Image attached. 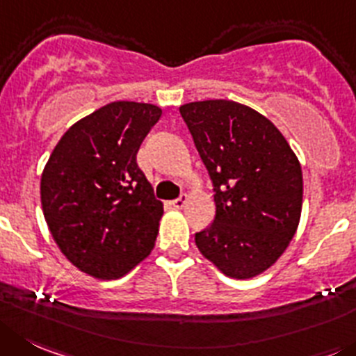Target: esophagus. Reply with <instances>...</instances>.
<instances>
[{
    "instance_id": "1",
    "label": "esophagus",
    "mask_w": 356,
    "mask_h": 356,
    "mask_svg": "<svg viewBox=\"0 0 356 356\" xmlns=\"http://www.w3.org/2000/svg\"><path fill=\"white\" fill-rule=\"evenodd\" d=\"M186 202H188V195H181L179 198H175V200L170 202V205L174 209H182L186 205Z\"/></svg>"
}]
</instances>
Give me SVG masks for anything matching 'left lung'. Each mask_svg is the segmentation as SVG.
I'll return each instance as SVG.
<instances>
[{"label": "left lung", "mask_w": 356, "mask_h": 356, "mask_svg": "<svg viewBox=\"0 0 356 356\" xmlns=\"http://www.w3.org/2000/svg\"><path fill=\"white\" fill-rule=\"evenodd\" d=\"M179 112L214 188V221L195 234L197 248L228 277H254L277 261L297 232L300 163L283 133L242 103L205 99Z\"/></svg>", "instance_id": "obj_1"}]
</instances>
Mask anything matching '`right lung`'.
I'll return each mask as SVG.
<instances>
[{"instance_id": "obj_1", "label": "right lung", "mask_w": 356, "mask_h": 356, "mask_svg": "<svg viewBox=\"0 0 356 356\" xmlns=\"http://www.w3.org/2000/svg\"><path fill=\"white\" fill-rule=\"evenodd\" d=\"M159 118L151 103H108L75 122L43 168L40 195L52 238L92 277H121L154 248L163 204L137 152Z\"/></svg>"}]
</instances>
